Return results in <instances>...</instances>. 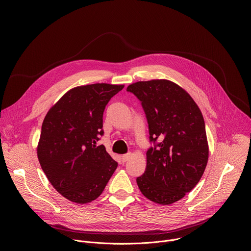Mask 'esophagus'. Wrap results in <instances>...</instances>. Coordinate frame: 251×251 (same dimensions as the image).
Segmentation results:
<instances>
[{
	"instance_id": "obj_1",
	"label": "esophagus",
	"mask_w": 251,
	"mask_h": 251,
	"mask_svg": "<svg viewBox=\"0 0 251 251\" xmlns=\"http://www.w3.org/2000/svg\"><path fill=\"white\" fill-rule=\"evenodd\" d=\"M131 157H132V153L125 154V155L122 156V161H123V162H127V161H129V160L131 159Z\"/></svg>"
}]
</instances>
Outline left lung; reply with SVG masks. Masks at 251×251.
Returning <instances> with one entry per match:
<instances>
[{"mask_svg":"<svg viewBox=\"0 0 251 251\" xmlns=\"http://www.w3.org/2000/svg\"><path fill=\"white\" fill-rule=\"evenodd\" d=\"M127 91L141 101L155 144L147 151L146 171L137 177V185L159 204L180 201L200 182L208 159L199 106L185 89L167 79L138 81Z\"/></svg>","mask_w":251,"mask_h":251,"instance_id":"obj_1","label":"left lung"}]
</instances>
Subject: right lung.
<instances>
[{
  "label": "right lung",
  "mask_w": 251,
  "mask_h": 251,
  "mask_svg": "<svg viewBox=\"0 0 251 251\" xmlns=\"http://www.w3.org/2000/svg\"><path fill=\"white\" fill-rule=\"evenodd\" d=\"M124 85L95 83L68 90L46 115L38 145L41 167L65 199L87 203L97 199L118 164L96 142L103 112Z\"/></svg>",
  "instance_id": "add662e5"
}]
</instances>
